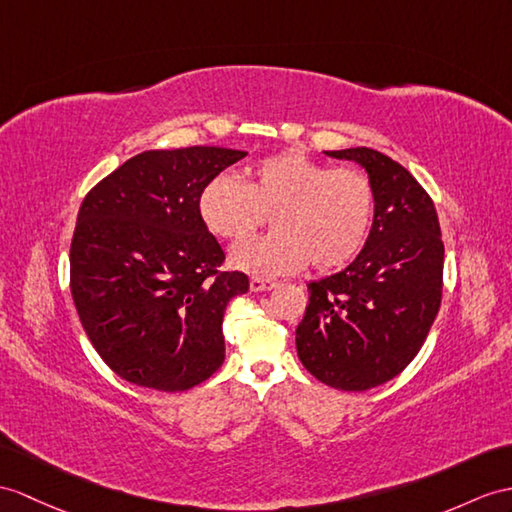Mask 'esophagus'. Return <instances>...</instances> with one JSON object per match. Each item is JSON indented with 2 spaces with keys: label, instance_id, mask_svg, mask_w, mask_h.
<instances>
[{
  "label": "esophagus",
  "instance_id": "obj_1",
  "mask_svg": "<svg viewBox=\"0 0 512 512\" xmlns=\"http://www.w3.org/2000/svg\"><path fill=\"white\" fill-rule=\"evenodd\" d=\"M276 282L273 280H269V278H252L249 280V289H252L254 293H260V291H271V289H276Z\"/></svg>",
  "mask_w": 512,
  "mask_h": 512
}]
</instances>
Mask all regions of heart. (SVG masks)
Returning <instances> with one entry per match:
<instances>
[{
  "label": "heart",
  "mask_w": 512,
  "mask_h": 512,
  "mask_svg": "<svg viewBox=\"0 0 512 512\" xmlns=\"http://www.w3.org/2000/svg\"><path fill=\"white\" fill-rule=\"evenodd\" d=\"M199 215L210 232L228 241L252 236L271 215L276 232L232 249L236 269L276 278L299 271L310 258L315 269L332 271L365 247L376 189L360 169H332L286 152L258 162L243 182L228 173L210 180L199 197Z\"/></svg>",
  "instance_id": "obj_1"
}]
</instances>
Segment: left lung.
Instances as JSON below:
<instances>
[{
  "label": "left lung",
  "mask_w": 512,
  "mask_h": 512,
  "mask_svg": "<svg viewBox=\"0 0 512 512\" xmlns=\"http://www.w3.org/2000/svg\"><path fill=\"white\" fill-rule=\"evenodd\" d=\"M326 154L365 167L376 217L350 267L308 284L297 356L332 389L367 391L404 371L426 341L441 306L445 247L432 197L400 162L369 147Z\"/></svg>",
  "instance_id": "1"
}]
</instances>
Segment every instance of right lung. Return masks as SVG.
<instances>
[{"instance_id":"obj_1","label":"right lung","mask_w":512,"mask_h":512,"mask_svg":"<svg viewBox=\"0 0 512 512\" xmlns=\"http://www.w3.org/2000/svg\"><path fill=\"white\" fill-rule=\"evenodd\" d=\"M226 147L149 149L86 193L69 284L97 354L132 384L178 393L221 367L223 310L249 291L199 215L204 186L245 158Z\"/></svg>"}]
</instances>
